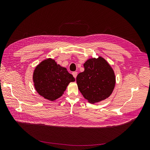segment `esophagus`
I'll return each instance as SVG.
<instances>
[{
    "label": "esophagus",
    "instance_id": "1",
    "mask_svg": "<svg viewBox=\"0 0 150 150\" xmlns=\"http://www.w3.org/2000/svg\"><path fill=\"white\" fill-rule=\"evenodd\" d=\"M72 76H74V78L76 79V76H77V75H78V72H72Z\"/></svg>",
    "mask_w": 150,
    "mask_h": 150
}]
</instances>
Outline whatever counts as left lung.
I'll return each instance as SVG.
<instances>
[{
  "mask_svg": "<svg viewBox=\"0 0 150 150\" xmlns=\"http://www.w3.org/2000/svg\"><path fill=\"white\" fill-rule=\"evenodd\" d=\"M83 66L84 71L76 78L79 91L89 103L105 100L111 96L115 87L114 70L100 56L88 59Z\"/></svg>",
  "mask_w": 150,
  "mask_h": 150,
  "instance_id": "1",
  "label": "left lung"
}]
</instances>
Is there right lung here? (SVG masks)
Segmentation results:
<instances>
[{
	"instance_id": "add662e5",
	"label": "right lung",
	"mask_w": 150,
	"mask_h": 150,
	"mask_svg": "<svg viewBox=\"0 0 150 150\" xmlns=\"http://www.w3.org/2000/svg\"><path fill=\"white\" fill-rule=\"evenodd\" d=\"M33 80L36 91L44 98L54 101L64 94L67 86L75 79L66 67L47 58L40 62L33 72Z\"/></svg>"
}]
</instances>
